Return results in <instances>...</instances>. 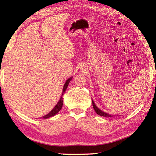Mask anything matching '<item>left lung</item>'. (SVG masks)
I'll return each instance as SVG.
<instances>
[{
    "instance_id": "left-lung-1",
    "label": "left lung",
    "mask_w": 156,
    "mask_h": 156,
    "mask_svg": "<svg viewBox=\"0 0 156 156\" xmlns=\"http://www.w3.org/2000/svg\"><path fill=\"white\" fill-rule=\"evenodd\" d=\"M92 105H93L94 107V109L95 110V112H96L99 115H101V116H105V117H113V115H110V114H108V113H106L102 112V111L100 110L99 108H98L97 106L96 105V104L94 103V102L93 101V100H92ZM115 116V115H114ZM118 116V115H117Z\"/></svg>"
}]
</instances>
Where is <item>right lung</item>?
<instances>
[{
  "label": "right lung",
  "instance_id": "1",
  "mask_svg": "<svg viewBox=\"0 0 156 156\" xmlns=\"http://www.w3.org/2000/svg\"><path fill=\"white\" fill-rule=\"evenodd\" d=\"M72 77L68 78L67 80V81L65 82V85H64V87H63V90H62V96H61V97H60V100H59L56 106L54 107V109H53L51 111V112H50L48 113V114L44 115L43 117H42V118H44V119H47V118H50V117H52V116H54V115H56L57 113H58V112H60V109H62V104H63L62 96H63V94H64V93L65 92L66 89H67V87H68V84H69V82L71 81V80H72Z\"/></svg>",
  "mask_w": 156,
  "mask_h": 156
}]
</instances>
